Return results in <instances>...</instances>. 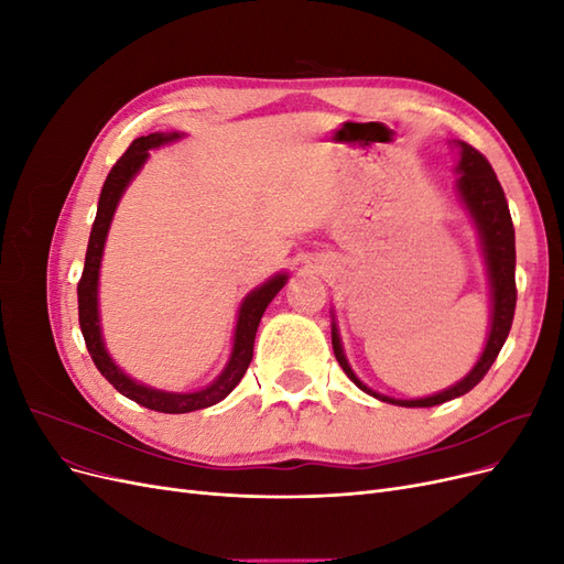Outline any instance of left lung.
I'll use <instances>...</instances> for the list:
<instances>
[{
  "label": "left lung",
  "instance_id": "8db88e82",
  "mask_svg": "<svg viewBox=\"0 0 564 564\" xmlns=\"http://www.w3.org/2000/svg\"><path fill=\"white\" fill-rule=\"evenodd\" d=\"M458 193L460 199L473 214L477 228H480L485 251H487V263H489V278H491V296H494V315H491V332L487 338V348L480 357V362L475 365V369L468 373V377L452 386L449 390L440 392V395L433 398H423V400H390L383 395H377V392L369 390L360 379L355 377L352 369L348 367L344 350H340L338 344V334L332 329V346L334 355L348 373V379L362 388L369 395L379 398L383 402L392 404H402V406H435L442 402H449L458 395H466L468 390H473L477 383L485 379V373L489 367L497 360V355L501 352L510 324H513L516 315V301H518V286H516V228H513V218H510L508 202L503 195V187L494 174L491 164L482 155L480 150H475L468 143H460V162H458Z\"/></svg>",
  "mask_w": 564,
  "mask_h": 564
}]
</instances>
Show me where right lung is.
<instances>
[{
	"mask_svg": "<svg viewBox=\"0 0 564 564\" xmlns=\"http://www.w3.org/2000/svg\"><path fill=\"white\" fill-rule=\"evenodd\" d=\"M178 133L164 135V133H150V135H141L135 139L122 158L115 162V166L110 169V174L104 183V191H100V199H98V212H96V220L91 226V235H89V247H87V259H84V272L77 284V305H79V327H82V336L84 344H87V350L91 355L94 365L98 367V371L122 392L124 398L139 402L141 406L155 409V412L162 414H185V412H195V409H204L212 406L216 402L224 400L228 392L242 381V377L249 369V362L253 357V338H256V329H259V322L268 308V303L275 299V294L284 286L286 275H278L272 278L270 282H265L261 289H256L253 294L247 296V301L242 303L240 308V319H237V332H235V348H232V357L226 367V371L220 373L218 381H214L209 388L197 390V392H162V390H152L145 388L141 383L131 381L129 377H124L119 371L112 360L108 357L104 340H100V327H98V268H100V256H104V245H106V235L110 228V220L115 214V207L119 197H122L127 183L133 178V174L139 172L141 164L148 158L150 148H158L166 141L176 139Z\"/></svg>",
	"mask_w": 564,
	"mask_h": 564,
	"instance_id": "1",
	"label": "right lung"
}]
</instances>
